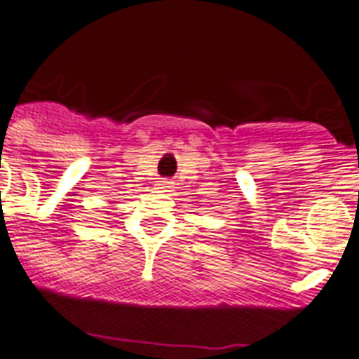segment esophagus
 <instances>
[{"label": "esophagus", "instance_id": "1", "mask_svg": "<svg viewBox=\"0 0 359 359\" xmlns=\"http://www.w3.org/2000/svg\"><path fill=\"white\" fill-rule=\"evenodd\" d=\"M156 188L158 190H165V188H169V182L168 180H156Z\"/></svg>", "mask_w": 359, "mask_h": 359}]
</instances>
